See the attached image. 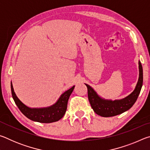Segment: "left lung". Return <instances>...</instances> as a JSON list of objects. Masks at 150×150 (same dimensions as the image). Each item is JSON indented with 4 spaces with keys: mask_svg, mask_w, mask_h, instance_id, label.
Here are the masks:
<instances>
[{
    "mask_svg": "<svg viewBox=\"0 0 150 150\" xmlns=\"http://www.w3.org/2000/svg\"><path fill=\"white\" fill-rule=\"evenodd\" d=\"M139 79L134 91L130 95L120 100H105L97 95L93 88L85 84L88 89V98L94 112L103 117L120 115L130 109L138 98L143 84V69L139 62Z\"/></svg>",
    "mask_w": 150,
    "mask_h": 150,
    "instance_id": "1",
    "label": "left lung"
}]
</instances>
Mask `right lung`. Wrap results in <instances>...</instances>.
Here are the masks:
<instances>
[{
    "label": "right lung",
    "mask_w": 150,
    "mask_h": 150,
    "mask_svg": "<svg viewBox=\"0 0 150 150\" xmlns=\"http://www.w3.org/2000/svg\"><path fill=\"white\" fill-rule=\"evenodd\" d=\"M75 86L63 93L54 105L45 108H32L22 103L15 94L11 82L12 98L20 110L30 120L40 123H52L58 121L63 117L67 107V102Z\"/></svg>",
    "instance_id": "right-lung-1"
}]
</instances>
